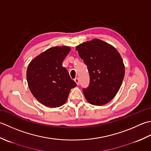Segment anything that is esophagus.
Returning a JSON list of instances; mask_svg holds the SVG:
<instances>
[{"instance_id":"34e87169","label":"esophagus","mask_w":151,"mask_h":151,"mask_svg":"<svg viewBox=\"0 0 151 151\" xmlns=\"http://www.w3.org/2000/svg\"><path fill=\"white\" fill-rule=\"evenodd\" d=\"M74 81H75V82L76 83L77 85H79V78H76V79H74Z\"/></svg>"}]
</instances>
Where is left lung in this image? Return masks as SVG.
<instances>
[{"label":"left lung","instance_id":"left-lung-1","mask_svg":"<svg viewBox=\"0 0 151 151\" xmlns=\"http://www.w3.org/2000/svg\"><path fill=\"white\" fill-rule=\"evenodd\" d=\"M79 57L87 66L90 82L83 93L88 102L103 106L115 96L124 77V65L116 49L99 39L78 45Z\"/></svg>","mask_w":151,"mask_h":151}]
</instances>
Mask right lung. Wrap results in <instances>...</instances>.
<instances>
[{"label":"right lung","instance_id":"obj_1","mask_svg":"<svg viewBox=\"0 0 151 151\" xmlns=\"http://www.w3.org/2000/svg\"><path fill=\"white\" fill-rule=\"evenodd\" d=\"M70 51L67 46L51 47L34 58L27 68L30 91L45 106L57 107L63 105L71 88L77 86L62 65Z\"/></svg>","mask_w":151,"mask_h":151}]
</instances>
